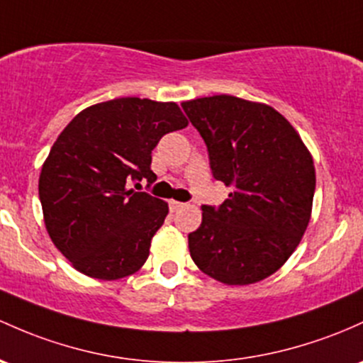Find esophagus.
<instances>
[{"label":"esophagus","mask_w":363,"mask_h":363,"mask_svg":"<svg viewBox=\"0 0 363 363\" xmlns=\"http://www.w3.org/2000/svg\"><path fill=\"white\" fill-rule=\"evenodd\" d=\"M169 206H170V210H172V212H177L179 208H182V206H184V203H181V201H169Z\"/></svg>","instance_id":"1"}]
</instances>
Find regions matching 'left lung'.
Segmentation results:
<instances>
[{"label":"left lung","instance_id":"left-lung-1","mask_svg":"<svg viewBox=\"0 0 363 363\" xmlns=\"http://www.w3.org/2000/svg\"><path fill=\"white\" fill-rule=\"evenodd\" d=\"M208 148L213 177L234 191L203 205L189 253L206 276L245 286L272 276L300 245L312 213L315 167L272 106L218 94L182 103Z\"/></svg>","mask_w":363,"mask_h":363}]
</instances>
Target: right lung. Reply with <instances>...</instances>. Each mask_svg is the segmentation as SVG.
<instances>
[{"mask_svg":"<svg viewBox=\"0 0 363 363\" xmlns=\"http://www.w3.org/2000/svg\"><path fill=\"white\" fill-rule=\"evenodd\" d=\"M186 125L175 103L117 98L62 130L39 175V200L51 241L79 272L115 281L145 265L169 205L127 186L157 181L151 151Z\"/></svg>","mask_w":363,"mask_h":363,"instance_id":"1","label":"right lung"}]
</instances>
